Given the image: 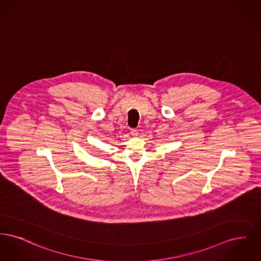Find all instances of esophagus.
Returning a JSON list of instances; mask_svg holds the SVG:
<instances>
[{
    "mask_svg": "<svg viewBox=\"0 0 261 261\" xmlns=\"http://www.w3.org/2000/svg\"><path fill=\"white\" fill-rule=\"evenodd\" d=\"M130 133H131L132 136L136 137L138 136V133H139V132L137 131L136 129H131V132H130Z\"/></svg>",
    "mask_w": 261,
    "mask_h": 261,
    "instance_id": "esophagus-1",
    "label": "esophagus"
}]
</instances>
